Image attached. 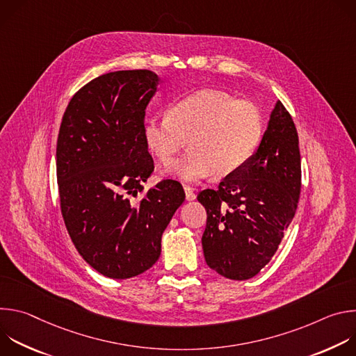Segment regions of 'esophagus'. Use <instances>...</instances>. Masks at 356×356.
I'll return each mask as SVG.
<instances>
[{
	"label": "esophagus",
	"instance_id": "1",
	"mask_svg": "<svg viewBox=\"0 0 356 356\" xmlns=\"http://www.w3.org/2000/svg\"><path fill=\"white\" fill-rule=\"evenodd\" d=\"M184 193H186V200L187 201H191L195 198V194H194V190L188 186H184Z\"/></svg>",
	"mask_w": 356,
	"mask_h": 356
}]
</instances>
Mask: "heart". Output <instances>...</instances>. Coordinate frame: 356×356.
I'll use <instances>...</instances> for the list:
<instances>
[{
  "instance_id": "heart-1",
  "label": "heart",
  "mask_w": 356,
  "mask_h": 356,
  "mask_svg": "<svg viewBox=\"0 0 356 356\" xmlns=\"http://www.w3.org/2000/svg\"><path fill=\"white\" fill-rule=\"evenodd\" d=\"M264 129L262 111L253 101L207 88L176 99L168 117L146 120L142 132L147 149L165 165L187 140V154L170 172L193 183L211 173L225 177L239 170L255 155Z\"/></svg>"
}]
</instances>
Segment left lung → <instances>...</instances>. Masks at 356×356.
Listing matches in <instances>:
<instances>
[{
	"label": "left lung",
	"mask_w": 356,
	"mask_h": 356,
	"mask_svg": "<svg viewBox=\"0 0 356 356\" xmlns=\"http://www.w3.org/2000/svg\"><path fill=\"white\" fill-rule=\"evenodd\" d=\"M301 188L296 125L277 99L261 145L246 165L197 200L207 211L201 243L207 265L246 280L261 272L294 218Z\"/></svg>",
	"instance_id": "obj_1"
}]
</instances>
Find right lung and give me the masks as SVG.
<instances>
[{"label":"right lung","instance_id":"add662e5","mask_svg":"<svg viewBox=\"0 0 356 356\" xmlns=\"http://www.w3.org/2000/svg\"><path fill=\"white\" fill-rule=\"evenodd\" d=\"M161 79L150 70H120L81 87L65 111L56 147L62 216L83 259L111 279L154 266L162 234L186 198L163 180L143 192L154 170L143 140L145 110Z\"/></svg>","mask_w":356,"mask_h":356}]
</instances>
